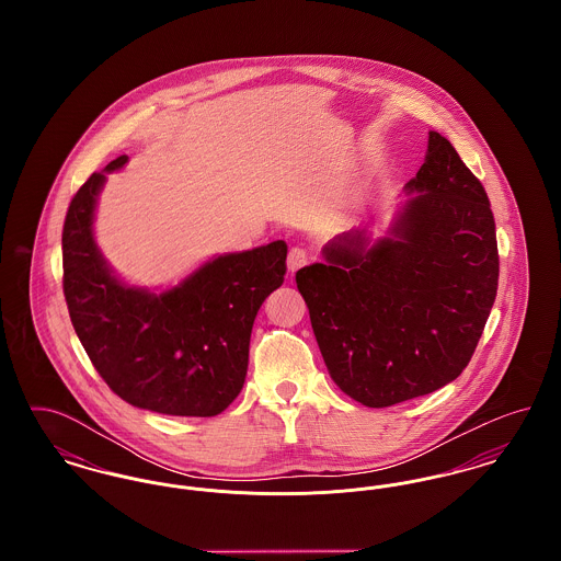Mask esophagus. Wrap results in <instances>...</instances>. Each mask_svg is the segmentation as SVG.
I'll return each mask as SVG.
<instances>
[{
    "instance_id": "34e87169",
    "label": "esophagus",
    "mask_w": 561,
    "mask_h": 561,
    "mask_svg": "<svg viewBox=\"0 0 561 561\" xmlns=\"http://www.w3.org/2000/svg\"><path fill=\"white\" fill-rule=\"evenodd\" d=\"M309 263V254L305 248L300 245H294L293 250L288 252V271L296 273L298 268L305 267Z\"/></svg>"
}]
</instances>
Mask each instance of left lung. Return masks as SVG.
I'll return each mask as SVG.
<instances>
[{
	"label": "left lung",
	"instance_id": "obj_1",
	"mask_svg": "<svg viewBox=\"0 0 561 561\" xmlns=\"http://www.w3.org/2000/svg\"><path fill=\"white\" fill-rule=\"evenodd\" d=\"M403 193L382 238L351 229L321 248L323 263L296 271L328 373L368 408L453 382L499 286L488 195L446 136L428 133L425 163Z\"/></svg>",
	"mask_w": 561,
	"mask_h": 561
}]
</instances>
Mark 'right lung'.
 I'll use <instances>...</instances> for the list:
<instances>
[{
  "mask_svg": "<svg viewBox=\"0 0 561 561\" xmlns=\"http://www.w3.org/2000/svg\"><path fill=\"white\" fill-rule=\"evenodd\" d=\"M94 172L62 227V288L78 339L111 391L140 410L216 416L240 396L254 318L284 284L286 241L216 254L165 290L124 282L94 238L107 174Z\"/></svg>",
  "mask_w": 561,
  "mask_h": 561,
  "instance_id": "right-lung-1",
  "label": "right lung"
}]
</instances>
